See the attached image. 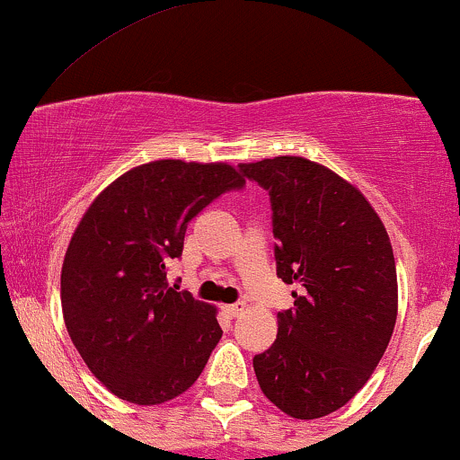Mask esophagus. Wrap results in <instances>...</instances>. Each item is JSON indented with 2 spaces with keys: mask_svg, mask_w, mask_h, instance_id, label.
I'll return each instance as SVG.
<instances>
[{
  "mask_svg": "<svg viewBox=\"0 0 460 460\" xmlns=\"http://www.w3.org/2000/svg\"><path fill=\"white\" fill-rule=\"evenodd\" d=\"M243 309H245V303L226 305V307H224V311L230 315V318H236V315H241V314H243Z\"/></svg>",
  "mask_w": 460,
  "mask_h": 460,
  "instance_id": "obj_1",
  "label": "esophagus"
}]
</instances>
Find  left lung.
I'll return each mask as SVG.
<instances>
[{"label": "left lung", "mask_w": 460, "mask_h": 460, "mask_svg": "<svg viewBox=\"0 0 460 460\" xmlns=\"http://www.w3.org/2000/svg\"><path fill=\"white\" fill-rule=\"evenodd\" d=\"M270 192L276 274L296 285L274 344L254 355L265 397L294 419L342 408L368 382L397 320L382 219L353 184L296 155L239 164Z\"/></svg>", "instance_id": "left-lung-1"}]
</instances>
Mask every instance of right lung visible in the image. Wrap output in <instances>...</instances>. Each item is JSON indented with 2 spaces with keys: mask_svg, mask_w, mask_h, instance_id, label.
Here are the masks:
<instances>
[{
  "mask_svg": "<svg viewBox=\"0 0 460 460\" xmlns=\"http://www.w3.org/2000/svg\"><path fill=\"white\" fill-rule=\"evenodd\" d=\"M245 180L224 162L155 160L111 181L74 230L61 307L74 347L116 397L157 406L189 390L221 340L217 309L169 288L192 217Z\"/></svg>",
  "mask_w": 460,
  "mask_h": 460,
  "instance_id": "1",
  "label": "right lung"
}]
</instances>
